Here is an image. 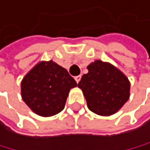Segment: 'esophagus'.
Returning a JSON list of instances; mask_svg holds the SVG:
<instances>
[{
  "instance_id": "1",
  "label": "esophagus",
  "mask_w": 150,
  "mask_h": 150,
  "mask_svg": "<svg viewBox=\"0 0 150 150\" xmlns=\"http://www.w3.org/2000/svg\"><path fill=\"white\" fill-rule=\"evenodd\" d=\"M80 78H81V76H76L74 77V79H76V81L78 83L80 81Z\"/></svg>"
}]
</instances>
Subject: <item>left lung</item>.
<instances>
[{"label": "left lung", "instance_id": "8db88e82", "mask_svg": "<svg viewBox=\"0 0 150 150\" xmlns=\"http://www.w3.org/2000/svg\"><path fill=\"white\" fill-rule=\"evenodd\" d=\"M87 69L77 86L83 92L88 108L100 116L115 114L129 98L128 78L118 68L101 60H96Z\"/></svg>", "mask_w": 150, "mask_h": 150}]
</instances>
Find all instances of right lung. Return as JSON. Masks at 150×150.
I'll list each match as a JSON object with an SVG mask.
<instances>
[{
  "mask_svg": "<svg viewBox=\"0 0 150 150\" xmlns=\"http://www.w3.org/2000/svg\"><path fill=\"white\" fill-rule=\"evenodd\" d=\"M76 85L63 67L52 60L41 61L23 78L21 95L35 114L50 117L63 110L70 90Z\"/></svg>",
  "mask_w": 150,
  "mask_h": 150,
  "instance_id": "add662e5",
  "label": "right lung"
}]
</instances>
